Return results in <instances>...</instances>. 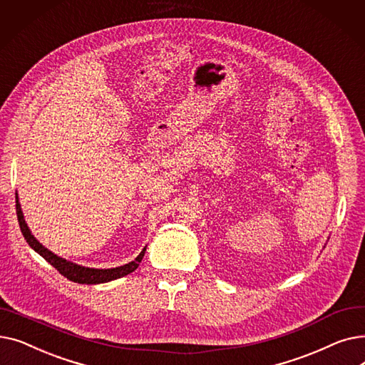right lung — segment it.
<instances>
[{
  "label": "right lung",
  "instance_id": "obj_1",
  "mask_svg": "<svg viewBox=\"0 0 365 365\" xmlns=\"http://www.w3.org/2000/svg\"><path fill=\"white\" fill-rule=\"evenodd\" d=\"M16 213H17V220H19V226H21V231L26 240V242L34 248V250L41 255L53 267H56L59 274H62L63 277H66L69 281L78 282V284H101V282H108L112 279H117L121 277H125L128 274H131L133 271L138 269L139 263L142 262L146 248L140 252V255L134 259L133 262L120 266V267H112V269H93V267H84L80 264L71 263L59 256L53 255L50 250H47L46 247H43L40 242L35 240V237L31 234V231L28 229V225L25 223L24 215H22V208L21 204L17 201V194H16Z\"/></svg>",
  "mask_w": 365,
  "mask_h": 365
}]
</instances>
